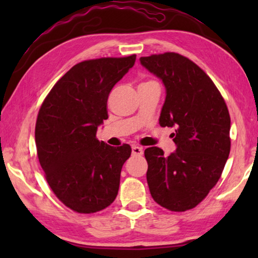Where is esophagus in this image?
Returning a JSON list of instances; mask_svg holds the SVG:
<instances>
[{
    "instance_id": "1",
    "label": "esophagus",
    "mask_w": 258,
    "mask_h": 258,
    "mask_svg": "<svg viewBox=\"0 0 258 258\" xmlns=\"http://www.w3.org/2000/svg\"><path fill=\"white\" fill-rule=\"evenodd\" d=\"M132 154L134 156H142V154H143L142 148L141 147H138V146H134L132 148Z\"/></svg>"
}]
</instances>
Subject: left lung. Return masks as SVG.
<instances>
[{"mask_svg": "<svg viewBox=\"0 0 258 258\" xmlns=\"http://www.w3.org/2000/svg\"><path fill=\"white\" fill-rule=\"evenodd\" d=\"M140 62L166 90L160 126L175 127L176 150H145L147 182L155 202L173 212L197 206L220 180L229 158L231 120L220 91L202 68L174 52L141 56Z\"/></svg>", "mask_w": 258, "mask_h": 258, "instance_id": "8db88e82", "label": "left lung"}]
</instances>
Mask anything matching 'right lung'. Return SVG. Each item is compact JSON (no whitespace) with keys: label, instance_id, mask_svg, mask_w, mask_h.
<instances>
[{"label":"right lung","instance_id":"right-lung-1","mask_svg":"<svg viewBox=\"0 0 258 258\" xmlns=\"http://www.w3.org/2000/svg\"><path fill=\"white\" fill-rule=\"evenodd\" d=\"M137 55L77 63L52 87L35 126L37 157L52 191L83 214L102 211L118 194L128 145L108 146L97 131L108 118L112 87L134 66Z\"/></svg>","mask_w":258,"mask_h":258}]
</instances>
